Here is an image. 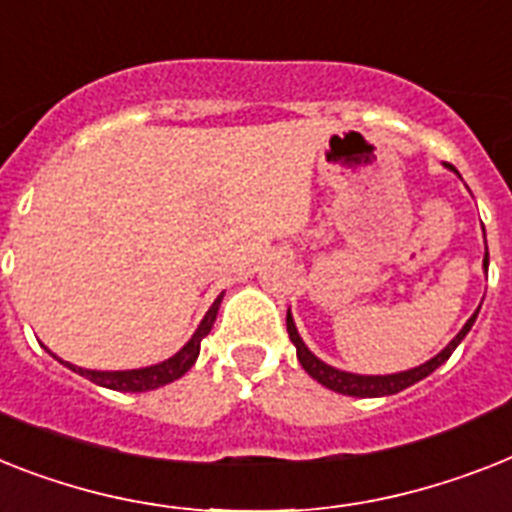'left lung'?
<instances>
[{
  "label": "left lung",
  "mask_w": 512,
  "mask_h": 512,
  "mask_svg": "<svg viewBox=\"0 0 512 512\" xmlns=\"http://www.w3.org/2000/svg\"><path fill=\"white\" fill-rule=\"evenodd\" d=\"M489 265V249H486V257H484V268ZM476 315H479V310L468 318V323L463 326V331H460L455 339H452L447 347H444L442 352L436 357H431L429 363L418 365V368H413V371H405V373H394V376H355V373H344V371H336V368H331V365L321 363L318 357L313 355V352L307 350L305 342L299 339L297 334V326H294L292 321V313H286V331H289V339H292V344L297 347V360L302 363V368H305L310 376L318 381V384H323L326 389H334V392L339 394H350V397H386V394H397L402 392V389H407V386H413L415 381H421V378H426L429 373H434L439 365L444 363V360H450V355L455 352V347H458L460 342L465 339V334L471 331L473 321H476Z\"/></svg>",
  "instance_id": "obj_1"
}]
</instances>
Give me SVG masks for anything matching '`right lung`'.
<instances>
[{
  "instance_id": "1",
  "label": "right lung",
  "mask_w": 512,
  "mask_h": 512,
  "mask_svg": "<svg viewBox=\"0 0 512 512\" xmlns=\"http://www.w3.org/2000/svg\"><path fill=\"white\" fill-rule=\"evenodd\" d=\"M220 299H223V294H220V297L213 302V307L207 310V315L202 318V323H199V328L194 331V336L186 342L184 350L176 352V355L170 357V360H165V363L149 365V368H139V371H86V368H76V365H70V363L65 365H68L70 371L81 373L83 378L94 381V384L115 389V392H149V389L170 384V381H176V378L184 376L191 365H194V360L199 357V344H202V339H205V336L210 334V328H213L215 315H218V307H220Z\"/></svg>"
}]
</instances>
